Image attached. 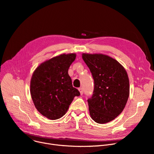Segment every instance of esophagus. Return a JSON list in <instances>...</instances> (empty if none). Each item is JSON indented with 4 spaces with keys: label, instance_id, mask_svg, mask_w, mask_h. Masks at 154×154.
<instances>
[{
    "label": "esophagus",
    "instance_id": "esophagus-1",
    "mask_svg": "<svg viewBox=\"0 0 154 154\" xmlns=\"http://www.w3.org/2000/svg\"><path fill=\"white\" fill-rule=\"evenodd\" d=\"M79 91L80 92V93H81V95H82L83 94V89L82 88H79Z\"/></svg>",
    "mask_w": 154,
    "mask_h": 154
}]
</instances>
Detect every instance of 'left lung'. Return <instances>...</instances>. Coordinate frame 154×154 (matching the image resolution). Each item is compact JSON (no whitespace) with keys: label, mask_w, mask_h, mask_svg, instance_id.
I'll use <instances>...</instances> for the list:
<instances>
[{"label":"left lung","mask_w":154,"mask_h":154,"mask_svg":"<svg viewBox=\"0 0 154 154\" xmlns=\"http://www.w3.org/2000/svg\"><path fill=\"white\" fill-rule=\"evenodd\" d=\"M82 58L94 81L93 94L88 100L91 117L97 123H108L121 114L128 101V74L121 64L108 55L83 53Z\"/></svg>","instance_id":"obj_1"}]
</instances>
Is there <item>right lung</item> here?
Wrapping results in <instances>:
<instances>
[{
	"label": "right lung",
	"instance_id": "add662e5",
	"mask_svg": "<svg viewBox=\"0 0 154 154\" xmlns=\"http://www.w3.org/2000/svg\"><path fill=\"white\" fill-rule=\"evenodd\" d=\"M75 53L62 54L40 64L33 72L30 92L37 110L50 119L62 118L79 91L72 86L68 73Z\"/></svg>",
	"mask_w": 154,
	"mask_h": 154
}]
</instances>
